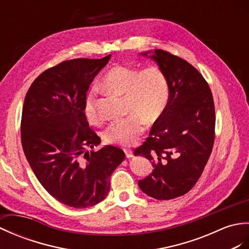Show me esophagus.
<instances>
[{
	"mask_svg": "<svg viewBox=\"0 0 249 249\" xmlns=\"http://www.w3.org/2000/svg\"><path fill=\"white\" fill-rule=\"evenodd\" d=\"M124 153H125V157L128 159L133 158V151H132L131 149H124Z\"/></svg>",
	"mask_w": 249,
	"mask_h": 249,
	"instance_id": "esophagus-1",
	"label": "esophagus"
}]
</instances>
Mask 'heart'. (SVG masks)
Instances as JSON below:
<instances>
[{
    "label": "heart",
    "instance_id": "obj_1",
    "mask_svg": "<svg viewBox=\"0 0 249 249\" xmlns=\"http://www.w3.org/2000/svg\"><path fill=\"white\" fill-rule=\"evenodd\" d=\"M104 88L124 96V118L113 121L104 131V141L117 145H131L145 131L146 123L158 121L169 100V83L163 71L151 66L142 70L126 65H115L104 75ZM84 114L92 124L102 121L96 93H88L84 101Z\"/></svg>",
    "mask_w": 249,
    "mask_h": 249
}]
</instances>
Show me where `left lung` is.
Masks as SVG:
<instances>
[{"mask_svg": "<svg viewBox=\"0 0 249 249\" xmlns=\"http://www.w3.org/2000/svg\"><path fill=\"white\" fill-rule=\"evenodd\" d=\"M149 57L167 76L169 100L134 156H143L153 167L139 181L140 189L156 199L169 200L186 194L206 166L215 137L214 101L207 81L186 60L159 49Z\"/></svg>", "mask_w": 249, "mask_h": 249, "instance_id": "left-lung-1", "label": "left lung"}]
</instances>
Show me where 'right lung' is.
Returning <instances> with one entry per match:
<instances>
[{
	"label": "right lung",
	"mask_w": 249,
	"mask_h": 249,
	"mask_svg": "<svg viewBox=\"0 0 249 249\" xmlns=\"http://www.w3.org/2000/svg\"><path fill=\"white\" fill-rule=\"evenodd\" d=\"M110 55L75 58L49 68L32 83L21 119V142L40 184L66 206L83 209L102 201L124 152L101 142L84 114L86 93Z\"/></svg>",
	"instance_id": "add662e5"
}]
</instances>
